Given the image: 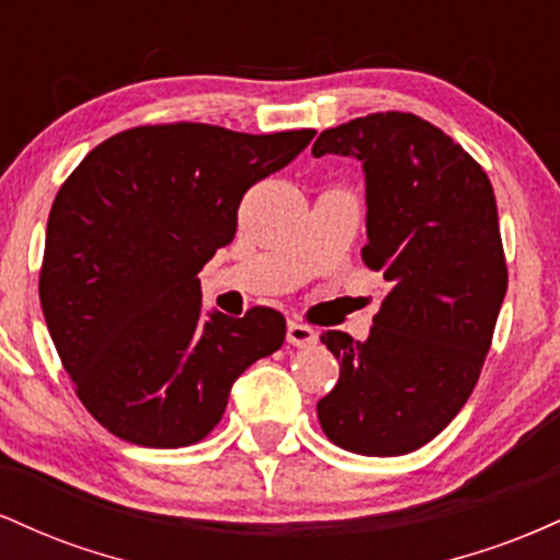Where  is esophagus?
Listing matches in <instances>:
<instances>
[{
    "label": "esophagus",
    "instance_id": "1",
    "mask_svg": "<svg viewBox=\"0 0 560 560\" xmlns=\"http://www.w3.org/2000/svg\"><path fill=\"white\" fill-rule=\"evenodd\" d=\"M316 331L311 329V326L300 324V320H289L287 326V342L292 347H311L316 345Z\"/></svg>",
    "mask_w": 560,
    "mask_h": 560
}]
</instances>
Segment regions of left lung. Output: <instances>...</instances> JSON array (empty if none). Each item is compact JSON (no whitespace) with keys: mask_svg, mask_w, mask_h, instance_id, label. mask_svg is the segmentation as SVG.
Segmentation results:
<instances>
[{"mask_svg":"<svg viewBox=\"0 0 560 560\" xmlns=\"http://www.w3.org/2000/svg\"><path fill=\"white\" fill-rule=\"evenodd\" d=\"M313 155L363 163L361 255L387 279L365 342L320 334L342 363L318 400L320 429L358 455L413 453L458 416L490 352L508 289L492 184L458 141L413 113L326 128Z\"/></svg>","mask_w":560,"mask_h":560,"instance_id":"obj_1","label":"left lung"}]
</instances>
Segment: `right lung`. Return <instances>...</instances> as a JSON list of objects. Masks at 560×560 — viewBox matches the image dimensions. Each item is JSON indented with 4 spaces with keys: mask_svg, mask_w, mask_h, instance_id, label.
Masks as SVG:
<instances>
[{
    "mask_svg": "<svg viewBox=\"0 0 560 560\" xmlns=\"http://www.w3.org/2000/svg\"><path fill=\"white\" fill-rule=\"evenodd\" d=\"M313 137L137 126L96 144L60 186L38 300L75 395L107 432L141 447L195 445L223 419L231 384L284 345L273 307L202 313L197 273L234 240L244 191Z\"/></svg>",
    "mask_w": 560,
    "mask_h": 560,
    "instance_id": "1",
    "label": "right lung"
}]
</instances>
